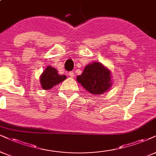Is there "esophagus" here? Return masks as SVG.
<instances>
[{"label":"esophagus","mask_w":156,"mask_h":156,"mask_svg":"<svg viewBox=\"0 0 156 156\" xmlns=\"http://www.w3.org/2000/svg\"><path fill=\"white\" fill-rule=\"evenodd\" d=\"M69 76H70V77H72V78H73L74 76V72H70L69 73Z\"/></svg>","instance_id":"34e87169"}]
</instances>
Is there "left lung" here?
<instances>
[{"mask_svg":"<svg viewBox=\"0 0 156 156\" xmlns=\"http://www.w3.org/2000/svg\"><path fill=\"white\" fill-rule=\"evenodd\" d=\"M76 81L94 95L106 93L113 85L110 69L97 61L84 67L82 74L76 76Z\"/></svg>","mask_w":156,"mask_h":156,"instance_id":"8db88e82","label":"left lung"}]
</instances>
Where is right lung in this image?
<instances>
[{
  "mask_svg": "<svg viewBox=\"0 0 156 156\" xmlns=\"http://www.w3.org/2000/svg\"><path fill=\"white\" fill-rule=\"evenodd\" d=\"M66 79V76L61 75L58 71L51 66L46 67L40 76V82L41 87L45 90H48L56 84L62 82Z\"/></svg>",
  "mask_w": 156,
  "mask_h": 156,
  "instance_id": "1",
  "label": "right lung"
}]
</instances>
